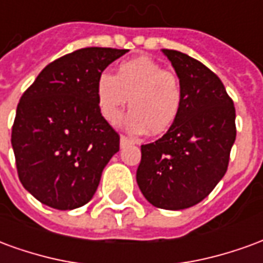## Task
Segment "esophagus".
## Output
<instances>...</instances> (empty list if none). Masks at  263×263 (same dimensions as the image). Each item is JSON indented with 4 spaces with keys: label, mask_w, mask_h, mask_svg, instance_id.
Listing matches in <instances>:
<instances>
[{
    "label": "esophagus",
    "mask_w": 263,
    "mask_h": 263,
    "mask_svg": "<svg viewBox=\"0 0 263 263\" xmlns=\"http://www.w3.org/2000/svg\"><path fill=\"white\" fill-rule=\"evenodd\" d=\"M131 143H134V142H132V139L124 137V135H121V138H120L121 148H124V146H126V145H131Z\"/></svg>",
    "instance_id": "esophagus-1"
}]
</instances>
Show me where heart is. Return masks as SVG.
Returning a JSON list of instances; mask_svg holds the SVG:
<instances>
[{
  "label": "heart",
  "instance_id": "heart-1",
  "mask_svg": "<svg viewBox=\"0 0 263 263\" xmlns=\"http://www.w3.org/2000/svg\"><path fill=\"white\" fill-rule=\"evenodd\" d=\"M96 96L100 112L109 124L120 120L129 98L125 120L131 134L160 135L171 128L182 108L183 91L175 73L151 58L141 56L118 66L115 76H98Z\"/></svg>",
  "mask_w": 263,
  "mask_h": 263
}]
</instances>
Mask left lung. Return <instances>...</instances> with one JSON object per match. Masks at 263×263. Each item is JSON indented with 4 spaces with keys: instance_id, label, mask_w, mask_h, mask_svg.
<instances>
[{
    "instance_id": "obj_1",
    "label": "left lung",
    "mask_w": 263,
    "mask_h": 263,
    "mask_svg": "<svg viewBox=\"0 0 263 263\" xmlns=\"http://www.w3.org/2000/svg\"><path fill=\"white\" fill-rule=\"evenodd\" d=\"M180 80L182 108L165 135L141 146L137 183L149 203L184 210L207 197L226 175L235 137V107L209 67L162 49Z\"/></svg>"
}]
</instances>
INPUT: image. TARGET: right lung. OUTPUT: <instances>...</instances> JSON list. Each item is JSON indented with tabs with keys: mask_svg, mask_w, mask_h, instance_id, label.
<instances>
[{
	"mask_svg": "<svg viewBox=\"0 0 263 263\" xmlns=\"http://www.w3.org/2000/svg\"><path fill=\"white\" fill-rule=\"evenodd\" d=\"M126 49L84 48L49 63L16 107L11 143L22 186L56 210L92 198L120 135L100 112L98 76Z\"/></svg>",
	"mask_w": 263,
	"mask_h": 263,
	"instance_id": "right-lung-1",
	"label": "right lung"
}]
</instances>
